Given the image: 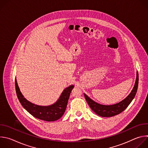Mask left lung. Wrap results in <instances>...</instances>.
I'll list each match as a JSON object with an SVG mask.
<instances>
[{
    "instance_id": "left-lung-1",
    "label": "left lung",
    "mask_w": 148,
    "mask_h": 148,
    "mask_svg": "<svg viewBox=\"0 0 148 148\" xmlns=\"http://www.w3.org/2000/svg\"><path fill=\"white\" fill-rule=\"evenodd\" d=\"M138 73L137 72L136 82L131 92L125 99L118 103L112 105H101L92 100L85 94H84V97H85V98L91 109L98 115L102 117H111L121 113L127 108L134 98L138 87Z\"/></svg>"
}]
</instances>
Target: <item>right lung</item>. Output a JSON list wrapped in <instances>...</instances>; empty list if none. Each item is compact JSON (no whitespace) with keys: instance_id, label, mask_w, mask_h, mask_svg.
<instances>
[{"instance_id":"1","label":"right lung","mask_w":148,"mask_h":148,"mask_svg":"<svg viewBox=\"0 0 148 148\" xmlns=\"http://www.w3.org/2000/svg\"><path fill=\"white\" fill-rule=\"evenodd\" d=\"M16 91L17 98L23 108L35 118L46 121H54L60 119L64 114L70 93L74 86H70L62 91L57 101L50 106H39L28 101L21 93L16 79Z\"/></svg>"}]
</instances>
